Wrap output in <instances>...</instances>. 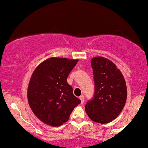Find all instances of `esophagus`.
Returning a JSON list of instances; mask_svg holds the SVG:
<instances>
[{"label": "esophagus", "mask_w": 148, "mask_h": 148, "mask_svg": "<svg viewBox=\"0 0 148 148\" xmlns=\"http://www.w3.org/2000/svg\"><path fill=\"white\" fill-rule=\"evenodd\" d=\"M80 99L81 100V104H83L84 101H85V97H84L83 95H81L80 97Z\"/></svg>", "instance_id": "34e87169"}]
</instances>
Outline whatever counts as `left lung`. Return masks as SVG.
<instances>
[{
  "label": "left lung",
  "instance_id": "8db88e82",
  "mask_svg": "<svg viewBox=\"0 0 148 148\" xmlns=\"http://www.w3.org/2000/svg\"><path fill=\"white\" fill-rule=\"evenodd\" d=\"M95 81V95L85 105L91 120L99 123L112 121L121 112L127 98L124 77L116 66L107 58L95 57L91 60Z\"/></svg>",
  "mask_w": 148,
  "mask_h": 148
}]
</instances>
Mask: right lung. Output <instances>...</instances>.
Wrapping results in <instances>:
<instances>
[{"mask_svg": "<svg viewBox=\"0 0 148 148\" xmlns=\"http://www.w3.org/2000/svg\"><path fill=\"white\" fill-rule=\"evenodd\" d=\"M77 61L53 57L41 63L32 75L27 89L28 102L36 116L46 124L61 125L81 102L67 82L68 75Z\"/></svg>", "mask_w": 148, "mask_h": 148, "instance_id": "right-lung-1", "label": "right lung"}]
</instances>
